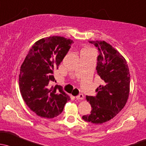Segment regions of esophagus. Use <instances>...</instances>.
<instances>
[{
    "label": "esophagus",
    "instance_id": "esophagus-1",
    "mask_svg": "<svg viewBox=\"0 0 146 146\" xmlns=\"http://www.w3.org/2000/svg\"><path fill=\"white\" fill-rule=\"evenodd\" d=\"M76 98L77 99V100H83L84 99V95L82 94H79L77 96H76Z\"/></svg>",
    "mask_w": 146,
    "mask_h": 146
}]
</instances>
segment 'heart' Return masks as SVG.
Segmentation results:
<instances>
[{"label": "heart", "mask_w": 146, "mask_h": 146, "mask_svg": "<svg viewBox=\"0 0 146 146\" xmlns=\"http://www.w3.org/2000/svg\"><path fill=\"white\" fill-rule=\"evenodd\" d=\"M86 50H89V49H87V48H84V49H82V52H83V51H86Z\"/></svg>", "instance_id": "heart-1"}]
</instances>
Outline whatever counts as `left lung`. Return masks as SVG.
I'll return each mask as SVG.
<instances>
[{"label":"left lung","instance_id":"left-lung-1","mask_svg":"<svg viewBox=\"0 0 146 146\" xmlns=\"http://www.w3.org/2000/svg\"><path fill=\"white\" fill-rule=\"evenodd\" d=\"M98 50V74L103 85L96 90V96H86L91 104V114L84 115V121L103 124L115 117L127 103L130 88V74L127 61L111 45L104 40H89Z\"/></svg>","mask_w":146,"mask_h":146}]
</instances>
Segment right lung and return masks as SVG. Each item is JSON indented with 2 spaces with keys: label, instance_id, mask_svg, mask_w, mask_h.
Wrapping results in <instances>:
<instances>
[{
  "label": "right lung",
  "instance_id": "right-lung-1",
  "mask_svg": "<svg viewBox=\"0 0 146 146\" xmlns=\"http://www.w3.org/2000/svg\"><path fill=\"white\" fill-rule=\"evenodd\" d=\"M73 40L62 36L47 37L36 42L20 68L19 86L24 101L41 117L60 115L70 100L62 87L49 85L54 82L53 72L71 48Z\"/></svg>",
  "mask_w": 146,
  "mask_h": 146
}]
</instances>
